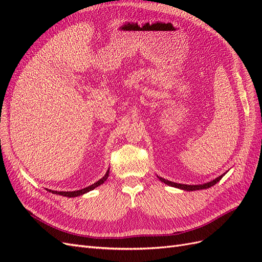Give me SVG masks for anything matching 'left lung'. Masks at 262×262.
Listing matches in <instances>:
<instances>
[{
    "instance_id": "8db88e82",
    "label": "left lung",
    "mask_w": 262,
    "mask_h": 262,
    "mask_svg": "<svg viewBox=\"0 0 262 262\" xmlns=\"http://www.w3.org/2000/svg\"><path fill=\"white\" fill-rule=\"evenodd\" d=\"M225 175V173H223V175L219 176L217 178H215L214 180H211L209 182H207V184H203V185H182V184H177V182H172V181H169V180H166L162 177H158V179H160L162 182H164V184L168 185V186H171V187H175V188H179V189H182V190H187V191H193V190H201V189H208L212 186H214L216 184V182H219L222 177H223Z\"/></svg>"
}]
</instances>
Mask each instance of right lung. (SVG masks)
I'll use <instances>...</instances> for the list:
<instances>
[{
  "instance_id": "obj_1",
  "label": "right lung",
  "mask_w": 262,
  "mask_h": 262,
  "mask_svg": "<svg viewBox=\"0 0 262 262\" xmlns=\"http://www.w3.org/2000/svg\"><path fill=\"white\" fill-rule=\"evenodd\" d=\"M109 176V169L107 170V172L105 173V176L102 177L101 179H99L97 182H95V184L91 185L90 187H86L84 189H81V190H76V191H52V190H49V191H51L52 193L54 194H60V195H63V196H68V198H74V196H78V195H82L86 192L91 191V190L95 189L96 187L100 186L101 184H104V182L106 181V179L108 178Z\"/></svg>"
}]
</instances>
